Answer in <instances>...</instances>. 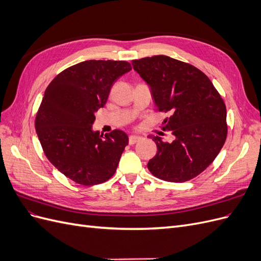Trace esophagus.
Masks as SVG:
<instances>
[{"label": "esophagus", "instance_id": "obj_1", "mask_svg": "<svg viewBox=\"0 0 261 261\" xmlns=\"http://www.w3.org/2000/svg\"><path fill=\"white\" fill-rule=\"evenodd\" d=\"M141 139H143V138H141L140 136H130L128 138V144L129 145H135V144L138 143V141H140Z\"/></svg>", "mask_w": 261, "mask_h": 261}]
</instances>
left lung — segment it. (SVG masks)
Here are the masks:
<instances>
[{"instance_id":"obj_1","label":"left lung","mask_w":261,"mask_h":261,"mask_svg":"<svg viewBox=\"0 0 261 261\" xmlns=\"http://www.w3.org/2000/svg\"><path fill=\"white\" fill-rule=\"evenodd\" d=\"M132 64L151 88L158 111L171 114L162 129L175 136L171 144L153 137L158 151L148 170L173 183L199 175L215 161L227 136L221 94L200 69L167 55L133 60Z\"/></svg>"}]
</instances>
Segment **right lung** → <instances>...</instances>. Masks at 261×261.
Segmentation results:
<instances>
[{"label": "right lung", "mask_w": 261, "mask_h": 261, "mask_svg": "<svg viewBox=\"0 0 261 261\" xmlns=\"http://www.w3.org/2000/svg\"><path fill=\"white\" fill-rule=\"evenodd\" d=\"M130 69L126 61H85L45 89L35 121L38 138L48 160L77 184L98 185L114 175L128 137L120 129L102 137L91 126L114 82Z\"/></svg>", "instance_id": "1"}]
</instances>
